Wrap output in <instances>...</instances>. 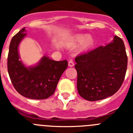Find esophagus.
Returning <instances> with one entry per match:
<instances>
[{"label":"esophagus","instance_id":"obj_1","mask_svg":"<svg viewBox=\"0 0 133 133\" xmlns=\"http://www.w3.org/2000/svg\"><path fill=\"white\" fill-rule=\"evenodd\" d=\"M74 65V63L73 62L72 59H69L68 62V66L69 67H73Z\"/></svg>","mask_w":133,"mask_h":133}]
</instances>
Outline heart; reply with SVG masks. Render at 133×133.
I'll use <instances>...</instances> for the list:
<instances>
[{"label":"heart","instance_id":"1","mask_svg":"<svg viewBox=\"0 0 133 133\" xmlns=\"http://www.w3.org/2000/svg\"><path fill=\"white\" fill-rule=\"evenodd\" d=\"M95 42V38L91 34H77L69 38L66 42V46L73 48L80 44L79 50L80 52H83L93 47Z\"/></svg>","mask_w":133,"mask_h":133}]
</instances>
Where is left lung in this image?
<instances>
[{
  "label": "left lung",
  "instance_id": "8db88e82",
  "mask_svg": "<svg viewBox=\"0 0 133 133\" xmlns=\"http://www.w3.org/2000/svg\"><path fill=\"white\" fill-rule=\"evenodd\" d=\"M77 91L89 101L112 96L123 83L127 68V56L123 40L114 36L105 46L77 56Z\"/></svg>",
  "mask_w": 133,
  "mask_h": 133
}]
</instances>
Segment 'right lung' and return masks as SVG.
Wrapping results in <instances>:
<instances>
[{
    "mask_svg": "<svg viewBox=\"0 0 133 133\" xmlns=\"http://www.w3.org/2000/svg\"><path fill=\"white\" fill-rule=\"evenodd\" d=\"M25 28L12 37L8 55V72L20 95L32 99H45L54 93L68 61H55L44 56L36 65L26 66L20 59L19 45L26 36Z\"/></svg>",
    "mask_w": 133,
    "mask_h": 133,
    "instance_id": "obj_1",
    "label": "right lung"
}]
</instances>
